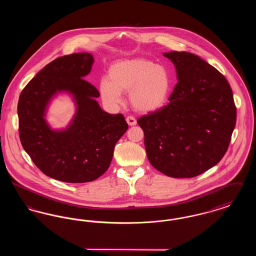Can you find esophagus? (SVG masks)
<instances>
[{"label":"esophagus","mask_w":256,"mask_h":256,"mask_svg":"<svg viewBox=\"0 0 256 256\" xmlns=\"http://www.w3.org/2000/svg\"><path fill=\"white\" fill-rule=\"evenodd\" d=\"M126 122L130 124V126H134V124H136V119L134 118V116H128L126 118Z\"/></svg>","instance_id":"obj_1"}]
</instances>
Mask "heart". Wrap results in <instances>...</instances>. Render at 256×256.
<instances>
[{
    "label": "heart",
    "mask_w": 256,
    "mask_h": 256,
    "mask_svg": "<svg viewBox=\"0 0 256 256\" xmlns=\"http://www.w3.org/2000/svg\"><path fill=\"white\" fill-rule=\"evenodd\" d=\"M108 78L100 82L102 100L111 106L121 104L122 93H130L134 108L152 112L167 102L170 90V78L167 69L145 58L126 60L111 65Z\"/></svg>",
    "instance_id": "heart-1"
}]
</instances>
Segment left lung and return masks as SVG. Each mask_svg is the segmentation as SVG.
<instances>
[{"instance_id":"1","label":"left lung","mask_w":256,"mask_h":256,"mask_svg":"<svg viewBox=\"0 0 256 256\" xmlns=\"http://www.w3.org/2000/svg\"><path fill=\"white\" fill-rule=\"evenodd\" d=\"M178 84L169 104L140 117L150 163L176 178H194L224 158L236 124L232 88L219 71L186 52H164Z\"/></svg>"}]
</instances>
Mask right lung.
<instances>
[{
  "label": "right lung",
  "instance_id": "1",
  "mask_svg": "<svg viewBox=\"0 0 256 256\" xmlns=\"http://www.w3.org/2000/svg\"><path fill=\"white\" fill-rule=\"evenodd\" d=\"M94 58L72 54L50 62L26 86L18 102L19 136L26 154L43 174L63 182H93L110 167L114 146L128 126L122 114L100 108L97 88L84 78ZM58 92L71 94L77 112L70 126L52 130L44 116Z\"/></svg>",
  "mask_w": 256,
  "mask_h": 256
}]
</instances>
